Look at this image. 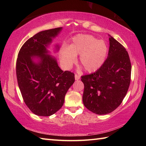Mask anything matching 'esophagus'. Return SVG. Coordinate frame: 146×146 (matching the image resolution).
Wrapping results in <instances>:
<instances>
[{
    "label": "esophagus",
    "mask_w": 146,
    "mask_h": 146,
    "mask_svg": "<svg viewBox=\"0 0 146 146\" xmlns=\"http://www.w3.org/2000/svg\"><path fill=\"white\" fill-rule=\"evenodd\" d=\"M75 78L76 80H78L80 78V76L78 75H77V74H75Z\"/></svg>",
    "instance_id": "1"
}]
</instances>
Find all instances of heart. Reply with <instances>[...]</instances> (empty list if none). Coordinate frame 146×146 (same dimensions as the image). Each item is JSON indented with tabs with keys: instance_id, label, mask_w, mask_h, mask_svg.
<instances>
[{
	"instance_id": "heart-1",
	"label": "heart",
	"mask_w": 146,
	"mask_h": 146,
	"mask_svg": "<svg viewBox=\"0 0 146 146\" xmlns=\"http://www.w3.org/2000/svg\"><path fill=\"white\" fill-rule=\"evenodd\" d=\"M107 52V45L103 40L89 35H78L73 37L68 48L61 49V63L65 69H70L80 54V64L86 72L93 73L103 65Z\"/></svg>"
}]
</instances>
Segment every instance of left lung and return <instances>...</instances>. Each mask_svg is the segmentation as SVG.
Wrapping results in <instances>:
<instances>
[{
	"mask_svg": "<svg viewBox=\"0 0 146 146\" xmlns=\"http://www.w3.org/2000/svg\"><path fill=\"white\" fill-rule=\"evenodd\" d=\"M108 57L103 65L90 75L82 76L84 84L85 107L98 115L109 113L119 106L128 91L131 63L125 48L109 36Z\"/></svg>",
	"mask_w": 146,
	"mask_h": 146,
	"instance_id": "1",
	"label": "left lung"
}]
</instances>
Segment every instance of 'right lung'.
Masks as SVG:
<instances>
[{"label": "right lung", "mask_w": 146, "mask_h": 146, "mask_svg": "<svg viewBox=\"0 0 146 146\" xmlns=\"http://www.w3.org/2000/svg\"><path fill=\"white\" fill-rule=\"evenodd\" d=\"M62 29L58 27L37 33L24 43L17 56L19 87L27 107L39 116H50L60 110L67 91L75 82L74 73L61 70L48 50L52 39ZM59 48V45H56L55 51Z\"/></svg>", "instance_id": "right-lung-1"}]
</instances>
